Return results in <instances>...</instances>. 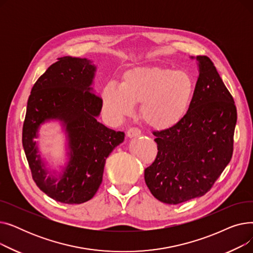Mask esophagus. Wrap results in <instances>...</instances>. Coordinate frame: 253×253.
I'll return each instance as SVG.
<instances>
[{"label":"esophagus","instance_id":"obj_1","mask_svg":"<svg viewBox=\"0 0 253 253\" xmlns=\"http://www.w3.org/2000/svg\"><path fill=\"white\" fill-rule=\"evenodd\" d=\"M141 134V132L138 128H130L127 132V136L129 138H132V137H136V136H139Z\"/></svg>","mask_w":253,"mask_h":253}]
</instances>
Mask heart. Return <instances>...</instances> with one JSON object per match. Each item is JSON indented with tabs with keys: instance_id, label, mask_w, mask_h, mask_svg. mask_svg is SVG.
<instances>
[{
	"instance_id": "heart-1",
	"label": "heart",
	"mask_w": 253,
	"mask_h": 253,
	"mask_svg": "<svg viewBox=\"0 0 253 253\" xmlns=\"http://www.w3.org/2000/svg\"><path fill=\"white\" fill-rule=\"evenodd\" d=\"M193 94L194 82L188 73L148 66L126 71L120 85L105 84L101 101L105 116L116 124L133 115L135 104L141 103L143 121L152 128L163 130L180 121Z\"/></svg>"
}]
</instances>
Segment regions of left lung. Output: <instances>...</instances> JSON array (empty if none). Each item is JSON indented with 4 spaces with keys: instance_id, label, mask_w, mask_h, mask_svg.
I'll list each match as a JSON object with an SVG mask.
<instances>
[{
    "instance_id": "obj_1",
    "label": "left lung",
    "mask_w": 253,
    "mask_h": 253,
    "mask_svg": "<svg viewBox=\"0 0 253 253\" xmlns=\"http://www.w3.org/2000/svg\"><path fill=\"white\" fill-rule=\"evenodd\" d=\"M191 58L198 61L199 77L189 111L174 126L153 132L158 154L144 170L151 193L166 204L204 196L233 155L234 98L210 58Z\"/></svg>"
}]
</instances>
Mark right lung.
Here are the masks:
<instances>
[{
  "label": "right lung",
  "instance_id": "add662e5",
  "mask_svg": "<svg viewBox=\"0 0 253 253\" xmlns=\"http://www.w3.org/2000/svg\"><path fill=\"white\" fill-rule=\"evenodd\" d=\"M96 66L87 58L64 56L35 83L28 100L22 145L39 189L64 204H81L95 195L106 158L124 141L121 131L97 121L101 97L93 90ZM57 121L65 131L67 160L62 170L46 168L35 138L41 126Z\"/></svg>",
  "mask_w": 253,
  "mask_h": 253
}]
</instances>
